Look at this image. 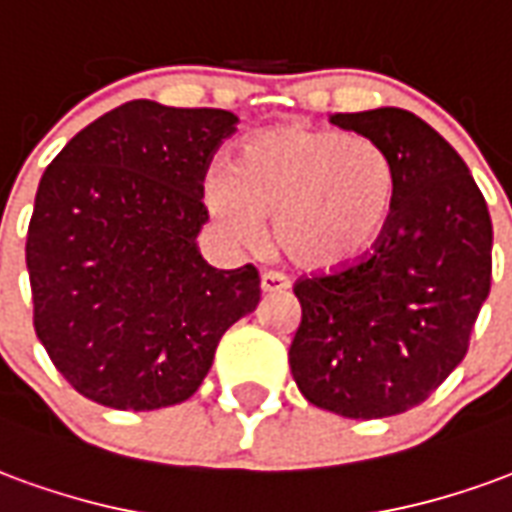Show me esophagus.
Segmentation results:
<instances>
[{
	"label": "esophagus",
	"mask_w": 512,
	"mask_h": 512,
	"mask_svg": "<svg viewBox=\"0 0 512 512\" xmlns=\"http://www.w3.org/2000/svg\"><path fill=\"white\" fill-rule=\"evenodd\" d=\"M290 288L288 277H282V274H274V271H268V274H263V279H260V290L263 293H285V290Z\"/></svg>",
	"instance_id": "34e87169"
}]
</instances>
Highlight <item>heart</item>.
Instances as JSON below:
<instances>
[{
	"label": "heart",
	"mask_w": 512,
	"mask_h": 512,
	"mask_svg": "<svg viewBox=\"0 0 512 512\" xmlns=\"http://www.w3.org/2000/svg\"><path fill=\"white\" fill-rule=\"evenodd\" d=\"M202 202L227 238L274 244L304 271H337L381 241L397 202L392 156L376 139L285 123L249 136L233 169L205 175Z\"/></svg>",
	"instance_id": "1"
}]
</instances>
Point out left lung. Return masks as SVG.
Returning <instances> with one entry per match:
<instances>
[{
    "instance_id": "8db88e82",
    "label": "left lung",
    "mask_w": 512,
    "mask_h": 512,
    "mask_svg": "<svg viewBox=\"0 0 512 512\" xmlns=\"http://www.w3.org/2000/svg\"><path fill=\"white\" fill-rule=\"evenodd\" d=\"M329 120L392 156L397 202L373 255L296 282L290 373L312 406L392 417L461 365L491 288L494 230L466 161L422 117L381 106Z\"/></svg>"
}]
</instances>
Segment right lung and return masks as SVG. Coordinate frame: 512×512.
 <instances>
[{
	"label": "right lung",
	"instance_id": "1",
	"mask_svg": "<svg viewBox=\"0 0 512 512\" xmlns=\"http://www.w3.org/2000/svg\"><path fill=\"white\" fill-rule=\"evenodd\" d=\"M224 109L128 101L51 161L27 233L35 332L95 403L153 411L189 400L222 334L257 310L255 266L213 268L197 235L202 180L235 134Z\"/></svg>",
	"mask_w": 512,
	"mask_h": 512
}]
</instances>
